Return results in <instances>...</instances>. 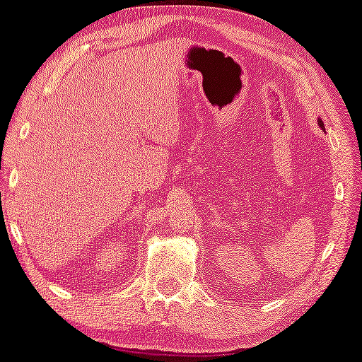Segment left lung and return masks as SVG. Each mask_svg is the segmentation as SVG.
I'll use <instances>...</instances> for the list:
<instances>
[{
  "label": "left lung",
  "mask_w": 362,
  "mask_h": 362,
  "mask_svg": "<svg viewBox=\"0 0 362 362\" xmlns=\"http://www.w3.org/2000/svg\"><path fill=\"white\" fill-rule=\"evenodd\" d=\"M318 124H320V128H321V129H325V123L321 122V118H318Z\"/></svg>",
  "instance_id": "obj_1"
}]
</instances>
